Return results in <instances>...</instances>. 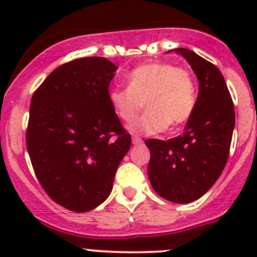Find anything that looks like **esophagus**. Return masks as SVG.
I'll return each instance as SVG.
<instances>
[{"label":"esophagus","instance_id":"34e87169","mask_svg":"<svg viewBox=\"0 0 257 257\" xmlns=\"http://www.w3.org/2000/svg\"><path fill=\"white\" fill-rule=\"evenodd\" d=\"M132 142H133L134 145H139V144L143 143V141H142V138H139V137H137V136L132 137Z\"/></svg>","mask_w":257,"mask_h":257}]
</instances>
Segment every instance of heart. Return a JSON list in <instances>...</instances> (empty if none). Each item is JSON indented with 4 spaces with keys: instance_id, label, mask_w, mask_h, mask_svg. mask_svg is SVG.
Here are the masks:
<instances>
[{
    "instance_id": "heart-1",
    "label": "heart",
    "mask_w": 257,
    "mask_h": 257,
    "mask_svg": "<svg viewBox=\"0 0 257 257\" xmlns=\"http://www.w3.org/2000/svg\"><path fill=\"white\" fill-rule=\"evenodd\" d=\"M116 115L132 123L145 105L147 112L131 126L138 133L177 131L189 120L196 104L195 80L190 71L167 62H150L128 74V87L109 90Z\"/></svg>"
}]
</instances>
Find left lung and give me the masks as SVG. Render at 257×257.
<instances>
[{"label":"left lung","instance_id":"left-lung-1","mask_svg":"<svg viewBox=\"0 0 257 257\" xmlns=\"http://www.w3.org/2000/svg\"><path fill=\"white\" fill-rule=\"evenodd\" d=\"M199 80L195 108L184 133L169 141L148 139V175L158 195L188 204L204 195L226 165L235 110L226 82L216 66L186 48H175Z\"/></svg>","mask_w":257,"mask_h":257}]
</instances>
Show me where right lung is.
I'll return each instance as SVG.
<instances>
[{"mask_svg":"<svg viewBox=\"0 0 257 257\" xmlns=\"http://www.w3.org/2000/svg\"><path fill=\"white\" fill-rule=\"evenodd\" d=\"M118 67L104 57L64 63L32 95L26 144L49 198L63 208L89 211L113 189L132 144L109 102Z\"/></svg>","mask_w":257,"mask_h":257,"instance_id":"1","label":"right lung"}]
</instances>
